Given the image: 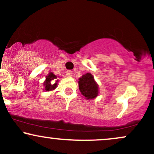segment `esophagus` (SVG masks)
I'll return each mask as SVG.
<instances>
[{
    "mask_svg": "<svg viewBox=\"0 0 154 154\" xmlns=\"http://www.w3.org/2000/svg\"><path fill=\"white\" fill-rule=\"evenodd\" d=\"M66 75L69 77H72V72L71 71V70H68V71H66Z\"/></svg>",
    "mask_w": 154,
    "mask_h": 154,
    "instance_id": "34e87169",
    "label": "esophagus"
}]
</instances>
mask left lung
<instances>
[{"instance_id": "obj_1", "label": "left lung", "mask_w": 154, "mask_h": 154, "mask_svg": "<svg viewBox=\"0 0 154 154\" xmlns=\"http://www.w3.org/2000/svg\"><path fill=\"white\" fill-rule=\"evenodd\" d=\"M79 89L87 100L94 99L99 93V87L91 73H87L79 77Z\"/></svg>"}]
</instances>
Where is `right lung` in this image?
I'll use <instances>...</instances> for the list:
<instances>
[{
	"label": "right lung",
	"instance_id": "add662e5",
	"mask_svg": "<svg viewBox=\"0 0 154 154\" xmlns=\"http://www.w3.org/2000/svg\"><path fill=\"white\" fill-rule=\"evenodd\" d=\"M59 81V79H58L57 76L55 75L53 72H49L45 77V80L43 82L44 89L45 91H54L57 88Z\"/></svg>",
	"mask_w": 154,
	"mask_h": 154
}]
</instances>
